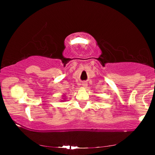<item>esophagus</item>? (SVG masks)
<instances>
[{
  "instance_id": "esophagus-1",
  "label": "esophagus",
  "mask_w": 155,
  "mask_h": 155,
  "mask_svg": "<svg viewBox=\"0 0 155 155\" xmlns=\"http://www.w3.org/2000/svg\"><path fill=\"white\" fill-rule=\"evenodd\" d=\"M82 85L83 86V87H86L87 86V82H83L82 83Z\"/></svg>"
}]
</instances>
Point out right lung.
Masks as SVG:
<instances>
[{
    "label": "right lung",
    "instance_id": "right-lung-1",
    "mask_svg": "<svg viewBox=\"0 0 155 155\" xmlns=\"http://www.w3.org/2000/svg\"><path fill=\"white\" fill-rule=\"evenodd\" d=\"M66 96L65 95V94H64V95H63V96H62V98L61 99V102H65V101H66Z\"/></svg>",
    "mask_w": 155,
    "mask_h": 155
}]
</instances>
